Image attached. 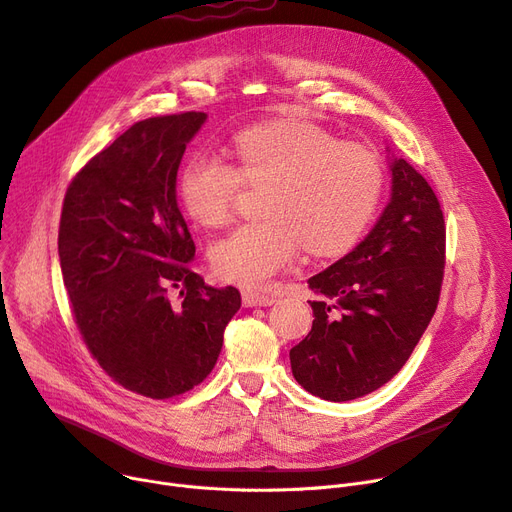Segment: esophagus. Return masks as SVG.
<instances>
[{
	"mask_svg": "<svg viewBox=\"0 0 512 512\" xmlns=\"http://www.w3.org/2000/svg\"><path fill=\"white\" fill-rule=\"evenodd\" d=\"M274 301H276L274 294L255 292V290L242 292V305H245V307H270Z\"/></svg>",
	"mask_w": 512,
	"mask_h": 512,
	"instance_id": "34e87169",
	"label": "esophagus"
}]
</instances>
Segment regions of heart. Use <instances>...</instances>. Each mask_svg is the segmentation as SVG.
Masks as SVG:
<instances>
[{
	"mask_svg": "<svg viewBox=\"0 0 512 512\" xmlns=\"http://www.w3.org/2000/svg\"><path fill=\"white\" fill-rule=\"evenodd\" d=\"M230 161L197 153L186 161L178 195L191 218L218 228L232 220L245 182H270L265 220L242 224L211 247L222 280L259 288L297 259L338 255L365 232L384 188L382 159L367 145L344 143L326 128L299 120L265 122L238 132Z\"/></svg>",
	"mask_w": 512,
	"mask_h": 512,
	"instance_id": "b5f03b06",
	"label": "heart"
}]
</instances>
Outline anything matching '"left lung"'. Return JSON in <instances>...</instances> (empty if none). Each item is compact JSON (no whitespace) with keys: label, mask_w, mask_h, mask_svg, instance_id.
Segmentation results:
<instances>
[{"label":"left lung","mask_w":512,"mask_h":512,"mask_svg":"<svg viewBox=\"0 0 512 512\" xmlns=\"http://www.w3.org/2000/svg\"><path fill=\"white\" fill-rule=\"evenodd\" d=\"M392 199L363 242L309 278L311 332L290 351L307 392L344 402L382 388L432 321L444 280L446 224L434 188L392 159Z\"/></svg>","instance_id":"8db88e82"}]
</instances>
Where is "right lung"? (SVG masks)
<instances>
[{
    "label": "right lung",
    "instance_id": "right-lung-1",
    "mask_svg": "<svg viewBox=\"0 0 512 512\" xmlns=\"http://www.w3.org/2000/svg\"><path fill=\"white\" fill-rule=\"evenodd\" d=\"M205 118L132 124L80 168L62 205L58 253L76 328L114 382L153 400L207 378L240 309L234 286L213 288L193 270L176 201L180 159Z\"/></svg>",
    "mask_w": 512,
    "mask_h": 512
}]
</instances>
